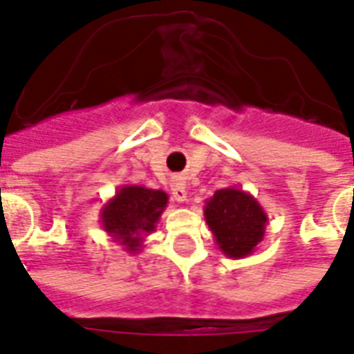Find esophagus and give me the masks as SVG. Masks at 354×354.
Masks as SVG:
<instances>
[{
    "label": "esophagus",
    "instance_id": "esophagus-1",
    "mask_svg": "<svg viewBox=\"0 0 354 354\" xmlns=\"http://www.w3.org/2000/svg\"><path fill=\"white\" fill-rule=\"evenodd\" d=\"M171 191H172V198L176 202H185L187 201V189H185V183L180 180V178H174L171 183Z\"/></svg>",
    "mask_w": 354,
    "mask_h": 354
}]
</instances>
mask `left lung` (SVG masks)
I'll list each match as a JSON object with an SVG mask.
<instances>
[{"label": "left lung", "mask_w": 354, "mask_h": 354, "mask_svg": "<svg viewBox=\"0 0 354 354\" xmlns=\"http://www.w3.org/2000/svg\"><path fill=\"white\" fill-rule=\"evenodd\" d=\"M204 217L221 252L232 260L252 254L266 234L267 213L260 202L243 189L215 191L206 201Z\"/></svg>", "instance_id": "left-lung-1"}]
</instances>
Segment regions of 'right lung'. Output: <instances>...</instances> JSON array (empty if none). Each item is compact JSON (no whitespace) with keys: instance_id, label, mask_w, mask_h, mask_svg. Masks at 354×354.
Listing matches in <instances>:
<instances>
[{"instance_id":"add662e5","label":"right lung","mask_w":354,"mask_h":354,"mask_svg":"<svg viewBox=\"0 0 354 354\" xmlns=\"http://www.w3.org/2000/svg\"><path fill=\"white\" fill-rule=\"evenodd\" d=\"M169 195L161 189L145 185H120L113 198L100 209V225L129 254L142 250L145 237L156 230Z\"/></svg>"}]
</instances>
